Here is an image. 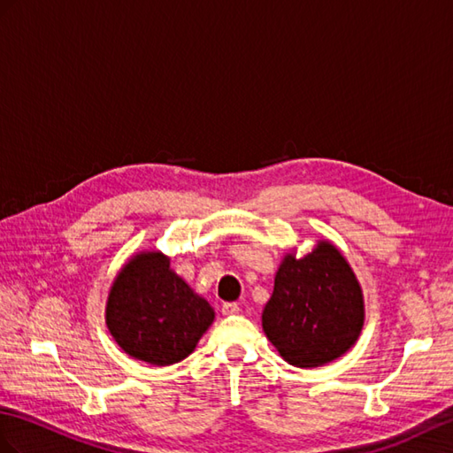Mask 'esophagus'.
Returning <instances> with one entry per match:
<instances>
[{
  "mask_svg": "<svg viewBox=\"0 0 453 453\" xmlns=\"http://www.w3.org/2000/svg\"><path fill=\"white\" fill-rule=\"evenodd\" d=\"M220 311H223V315H234L240 311V305L236 302H226L220 307Z\"/></svg>",
  "mask_w": 453,
  "mask_h": 453,
  "instance_id": "1",
  "label": "esophagus"
}]
</instances>
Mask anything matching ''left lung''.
<instances>
[{
	"label": "left lung",
	"instance_id": "8db88e82",
	"mask_svg": "<svg viewBox=\"0 0 453 453\" xmlns=\"http://www.w3.org/2000/svg\"><path fill=\"white\" fill-rule=\"evenodd\" d=\"M363 317L354 271L330 242H321L302 259L284 257L263 310V330L290 365L307 369L346 354Z\"/></svg>",
	"mask_w": 453,
	"mask_h": 453
}]
</instances>
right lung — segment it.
I'll return each instance as SVG.
<instances>
[{
  "label": "right lung",
  "instance_id": "right-lung-1",
  "mask_svg": "<svg viewBox=\"0 0 453 453\" xmlns=\"http://www.w3.org/2000/svg\"><path fill=\"white\" fill-rule=\"evenodd\" d=\"M215 313L169 269L161 253H140L119 273L107 300L109 333L128 356L150 365L188 357Z\"/></svg>",
  "mask_w": 453,
  "mask_h": 453
}]
</instances>
